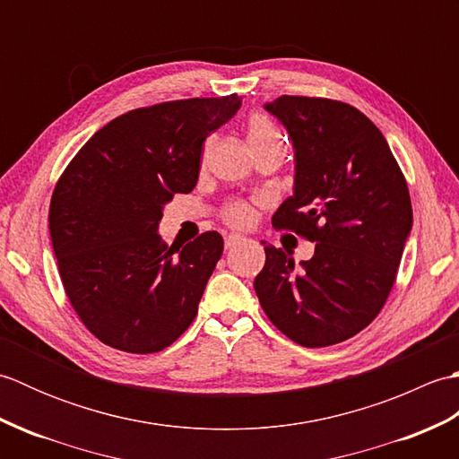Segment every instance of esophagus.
<instances>
[{"instance_id": "obj_1", "label": "esophagus", "mask_w": 459, "mask_h": 459, "mask_svg": "<svg viewBox=\"0 0 459 459\" xmlns=\"http://www.w3.org/2000/svg\"><path fill=\"white\" fill-rule=\"evenodd\" d=\"M245 240L247 238L242 237V235H237V232H230V235L224 237V247L232 248V247H237V245H240V242H245Z\"/></svg>"}]
</instances>
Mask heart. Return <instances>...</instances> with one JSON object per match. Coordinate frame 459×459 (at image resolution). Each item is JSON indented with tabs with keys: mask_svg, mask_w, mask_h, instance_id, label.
Wrapping results in <instances>:
<instances>
[{
	"mask_svg": "<svg viewBox=\"0 0 459 459\" xmlns=\"http://www.w3.org/2000/svg\"><path fill=\"white\" fill-rule=\"evenodd\" d=\"M247 140L252 152H255L262 148V145L280 142L281 135L276 126L272 124V120L266 118L264 114H252L247 122ZM222 217L229 224H232V227L245 229L250 227L252 221H255V209H252V204L247 201H232L224 207Z\"/></svg>",
	"mask_w": 459,
	"mask_h": 459,
	"instance_id": "heart-1",
	"label": "heart"
}]
</instances>
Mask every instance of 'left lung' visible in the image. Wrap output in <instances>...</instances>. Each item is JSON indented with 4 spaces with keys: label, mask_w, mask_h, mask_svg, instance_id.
<instances>
[{
    "label": "left lung",
    "mask_w": 459,
    "mask_h": 459,
    "mask_svg": "<svg viewBox=\"0 0 459 459\" xmlns=\"http://www.w3.org/2000/svg\"><path fill=\"white\" fill-rule=\"evenodd\" d=\"M294 145V195L272 224L316 242L296 262L264 242L266 264L255 280L262 309L281 333L304 347L357 335L391 294L412 204L385 135L353 106L309 96L264 104Z\"/></svg>",
    "instance_id": "1"
}]
</instances>
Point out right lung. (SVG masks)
<instances>
[{"label":"right lung","mask_w":459,"mask_h":459,"mask_svg":"<svg viewBox=\"0 0 459 459\" xmlns=\"http://www.w3.org/2000/svg\"><path fill=\"white\" fill-rule=\"evenodd\" d=\"M240 104L230 94L126 112L96 132L58 179L48 209L58 274L102 343L158 353L197 316L222 237L203 232L168 248L158 227L163 204L197 185L203 142Z\"/></svg>","instance_id":"add662e5"}]
</instances>
